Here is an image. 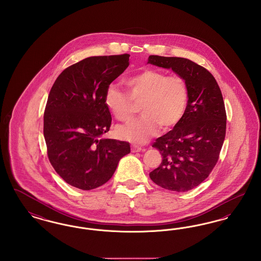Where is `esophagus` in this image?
<instances>
[{
  "label": "esophagus",
  "instance_id": "obj_1",
  "mask_svg": "<svg viewBox=\"0 0 261 261\" xmlns=\"http://www.w3.org/2000/svg\"><path fill=\"white\" fill-rule=\"evenodd\" d=\"M142 149H142L141 147L136 146V145H133V146L131 147V150H132V152H138V151H141Z\"/></svg>",
  "mask_w": 261,
  "mask_h": 261
}]
</instances>
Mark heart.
<instances>
[{"mask_svg":"<svg viewBox=\"0 0 261 261\" xmlns=\"http://www.w3.org/2000/svg\"><path fill=\"white\" fill-rule=\"evenodd\" d=\"M125 85L128 94L113 85L106 90L107 109L118 121L128 122L140 105L143 116L117 129L121 139L144 144L158 133L160 127L168 131L183 119L189 105V88L183 77L146 68L126 78Z\"/></svg>","mask_w":261,"mask_h":261,"instance_id":"heart-1","label":"heart"}]
</instances>
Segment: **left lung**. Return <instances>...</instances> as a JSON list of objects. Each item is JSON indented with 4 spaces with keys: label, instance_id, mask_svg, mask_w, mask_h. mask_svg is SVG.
Returning <instances> with one entry per match:
<instances>
[{
    "label": "left lung",
    "instance_id": "obj_1",
    "mask_svg": "<svg viewBox=\"0 0 261 261\" xmlns=\"http://www.w3.org/2000/svg\"><path fill=\"white\" fill-rule=\"evenodd\" d=\"M148 63L172 69L189 88V105L181 122L155 140L162 162L149 173L163 189L187 192L204 181L218 161L226 134L223 97L204 67L184 58L149 56Z\"/></svg>",
    "mask_w": 261,
    "mask_h": 261
}]
</instances>
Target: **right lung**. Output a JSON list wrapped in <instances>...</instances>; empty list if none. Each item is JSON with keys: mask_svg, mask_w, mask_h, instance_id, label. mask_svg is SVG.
I'll list each match as a JSON object with an SVG mask.
<instances>
[{"mask_svg": "<svg viewBox=\"0 0 261 261\" xmlns=\"http://www.w3.org/2000/svg\"><path fill=\"white\" fill-rule=\"evenodd\" d=\"M130 55L90 57L62 71L50 89L44 138L56 172L69 185L89 191L107 183L130 144L102 135L112 115L105 93L129 65Z\"/></svg>", "mask_w": 261, "mask_h": 261, "instance_id": "right-lung-1", "label": "right lung"}]
</instances>
